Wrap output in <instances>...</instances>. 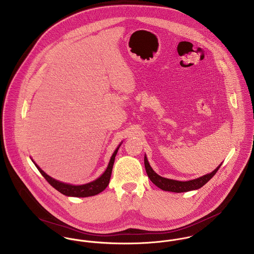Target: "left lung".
<instances>
[{"instance_id": "8db88e82", "label": "left lung", "mask_w": 254, "mask_h": 254, "mask_svg": "<svg viewBox=\"0 0 254 254\" xmlns=\"http://www.w3.org/2000/svg\"><path fill=\"white\" fill-rule=\"evenodd\" d=\"M144 163H145V168H146V172L148 174V177L157 188H159L160 190H162L164 191H172V192H178V193L194 190H198V189L202 188L205 184H207L215 176V173L217 172V170L220 167V165H219L212 173L202 176L195 180L180 182V181L170 180V179H166V178L157 175L156 172L152 169V167L150 166L146 156L144 157Z\"/></svg>"}]
</instances>
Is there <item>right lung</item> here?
Instances as JSON below:
<instances>
[{
  "label": "right lung",
  "mask_w": 254,
  "mask_h": 254,
  "mask_svg": "<svg viewBox=\"0 0 254 254\" xmlns=\"http://www.w3.org/2000/svg\"><path fill=\"white\" fill-rule=\"evenodd\" d=\"M120 147V146H119ZM118 147L116 151L114 152V154L111 156L109 164L107 169L105 170V172L100 176L96 181L86 184V185H82V186H72V185H68V184H64L61 183L59 181L54 180L53 178H51L50 176L47 175L45 172H43L39 166L35 163V165L37 166V168L39 169L40 174L45 178V180L58 191H60L62 194L66 196H74V197H88V196L97 195L99 192L103 191L106 187L109 184L110 181V177L112 173V169H113V164H114V160H115V156L117 155Z\"/></svg>",
  "instance_id": "obj_1"
}]
</instances>
